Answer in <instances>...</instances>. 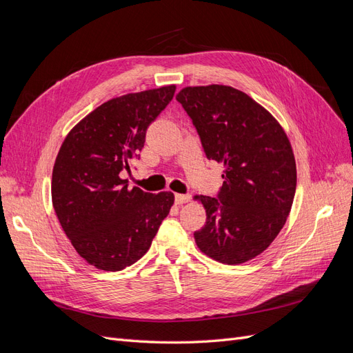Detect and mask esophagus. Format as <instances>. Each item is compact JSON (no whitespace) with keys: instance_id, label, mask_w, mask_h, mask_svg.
Listing matches in <instances>:
<instances>
[{"instance_id":"1","label":"esophagus","mask_w":353,"mask_h":353,"mask_svg":"<svg viewBox=\"0 0 353 353\" xmlns=\"http://www.w3.org/2000/svg\"><path fill=\"white\" fill-rule=\"evenodd\" d=\"M191 196L190 194H175V203L176 205H184V203L190 201Z\"/></svg>"}]
</instances>
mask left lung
<instances>
[{
    "instance_id": "obj_1",
    "label": "left lung",
    "mask_w": 353,
    "mask_h": 353,
    "mask_svg": "<svg viewBox=\"0 0 353 353\" xmlns=\"http://www.w3.org/2000/svg\"><path fill=\"white\" fill-rule=\"evenodd\" d=\"M176 100L193 121L209 160L223 163L216 197L197 196L206 223L197 248L221 263L261 254L279 236L296 193L290 141L275 117L248 94L227 85L183 88Z\"/></svg>"
}]
</instances>
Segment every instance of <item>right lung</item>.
Returning a JSON list of instances; mask_svg holds the SVG:
<instances>
[{"mask_svg": "<svg viewBox=\"0 0 353 353\" xmlns=\"http://www.w3.org/2000/svg\"><path fill=\"white\" fill-rule=\"evenodd\" d=\"M175 85L126 94L103 103L63 141L51 199L63 231L90 265L121 271L150 249L174 193L130 190L122 170L140 157L145 131L172 100Z\"/></svg>", "mask_w": 353, "mask_h": 353, "instance_id": "add662e5", "label": "right lung"}]
</instances>
